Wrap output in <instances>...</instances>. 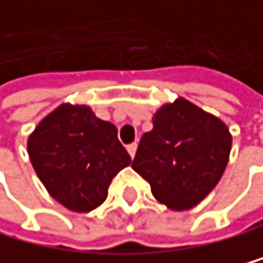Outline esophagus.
Returning <instances> with one entry per match:
<instances>
[{"mask_svg": "<svg viewBox=\"0 0 263 263\" xmlns=\"http://www.w3.org/2000/svg\"><path fill=\"white\" fill-rule=\"evenodd\" d=\"M136 151H137V144H136V142H133V144H129V145H127V152H129V156H130V157H134V156H136Z\"/></svg>", "mask_w": 263, "mask_h": 263, "instance_id": "34e87169", "label": "esophagus"}]
</instances>
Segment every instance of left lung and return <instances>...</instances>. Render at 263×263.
<instances>
[{
  "label": "left lung",
  "instance_id": "1",
  "mask_svg": "<svg viewBox=\"0 0 263 263\" xmlns=\"http://www.w3.org/2000/svg\"><path fill=\"white\" fill-rule=\"evenodd\" d=\"M152 124L141 137L133 169L151 184L157 202L171 211H189L220 180L232 134L217 116L184 98L159 107Z\"/></svg>",
  "mask_w": 263,
  "mask_h": 263
}]
</instances>
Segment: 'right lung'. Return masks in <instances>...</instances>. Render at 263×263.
<instances>
[{
  "label": "right lung",
  "mask_w": 263,
  "mask_h": 263,
  "mask_svg": "<svg viewBox=\"0 0 263 263\" xmlns=\"http://www.w3.org/2000/svg\"><path fill=\"white\" fill-rule=\"evenodd\" d=\"M28 154L49 196L79 214L99 207L112 177L130 164L114 124L69 102L40 121L28 137Z\"/></svg>",
  "instance_id": "right-lung-1"
}]
</instances>
